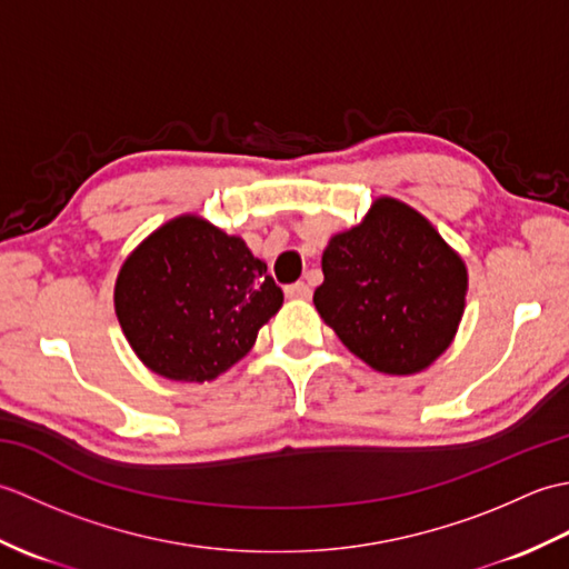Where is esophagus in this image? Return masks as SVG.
<instances>
[{
	"label": "esophagus",
	"instance_id": "esophagus-1",
	"mask_svg": "<svg viewBox=\"0 0 569 569\" xmlns=\"http://www.w3.org/2000/svg\"><path fill=\"white\" fill-rule=\"evenodd\" d=\"M286 296L288 298H296V300H308L310 298V286L306 281H298L286 286Z\"/></svg>",
	"mask_w": 569,
	"mask_h": 569
}]
</instances>
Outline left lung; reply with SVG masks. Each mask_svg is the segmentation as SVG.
<instances>
[{
  "instance_id": "left-lung-1",
  "label": "left lung",
  "mask_w": 569,
  "mask_h": 569,
  "mask_svg": "<svg viewBox=\"0 0 569 569\" xmlns=\"http://www.w3.org/2000/svg\"><path fill=\"white\" fill-rule=\"evenodd\" d=\"M312 303L342 345L386 373L432 365L465 312L467 269L426 217L379 198L365 222L330 239Z\"/></svg>"
}]
</instances>
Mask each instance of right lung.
<instances>
[{
	"instance_id": "add662e5",
	"label": "right lung",
	"mask_w": 569,
	"mask_h": 569,
	"mask_svg": "<svg viewBox=\"0 0 569 569\" xmlns=\"http://www.w3.org/2000/svg\"><path fill=\"white\" fill-rule=\"evenodd\" d=\"M281 303V288L244 241L196 214L143 239L114 288L129 345L173 381L202 383L237 365Z\"/></svg>"
}]
</instances>
